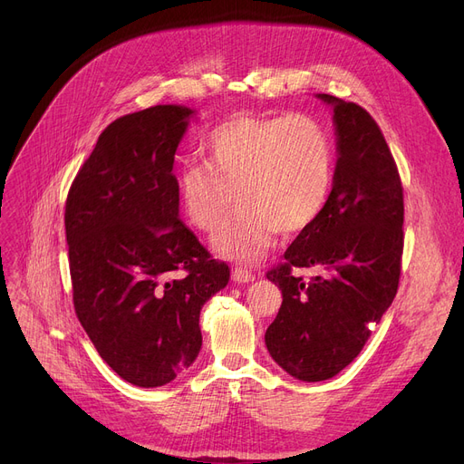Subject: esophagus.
I'll use <instances>...</instances> for the list:
<instances>
[{
    "instance_id": "34e87169",
    "label": "esophagus",
    "mask_w": 464,
    "mask_h": 464,
    "mask_svg": "<svg viewBox=\"0 0 464 464\" xmlns=\"http://www.w3.org/2000/svg\"><path fill=\"white\" fill-rule=\"evenodd\" d=\"M231 278H233V282H237V284H246V282H254L256 275L250 273V271H246V269H242V266H235V269L231 271Z\"/></svg>"
}]
</instances>
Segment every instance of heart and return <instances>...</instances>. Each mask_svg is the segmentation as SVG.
<instances>
[{
    "mask_svg": "<svg viewBox=\"0 0 464 464\" xmlns=\"http://www.w3.org/2000/svg\"><path fill=\"white\" fill-rule=\"evenodd\" d=\"M205 156L208 167L180 170V207L195 229L210 233L235 193L238 212L214 237L216 252L235 261H261L278 233H303L327 203L333 144L312 116H233L207 135Z\"/></svg>",
    "mask_w": 464,
    "mask_h": 464,
    "instance_id": "b5f03b06",
    "label": "heart"
}]
</instances>
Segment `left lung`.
<instances>
[{"label": "left lung", "mask_w": 464, "mask_h": 464, "mask_svg": "<svg viewBox=\"0 0 464 464\" xmlns=\"http://www.w3.org/2000/svg\"><path fill=\"white\" fill-rule=\"evenodd\" d=\"M318 97L334 112L333 189L284 263L266 273L282 289V306L265 344L303 382L329 380L361 353L397 295L404 248L402 182L380 126L357 103ZM294 266H320L324 275L303 281Z\"/></svg>", "instance_id": "8db88e82"}]
</instances>
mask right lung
I'll list each match as a JSON object with an SVG mask.
<instances>
[{
	"label": "right lung",
	"mask_w": 464,
	"mask_h": 464,
	"mask_svg": "<svg viewBox=\"0 0 464 464\" xmlns=\"http://www.w3.org/2000/svg\"><path fill=\"white\" fill-rule=\"evenodd\" d=\"M191 109L116 118L65 201L72 306L97 353L139 387L173 382L198 357L203 304L229 282L179 218L175 152Z\"/></svg>",
	"instance_id": "right-lung-1"
}]
</instances>
